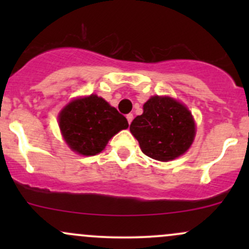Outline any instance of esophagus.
I'll return each instance as SVG.
<instances>
[{"instance_id":"1","label":"esophagus","mask_w":249,"mask_h":249,"mask_svg":"<svg viewBox=\"0 0 249 249\" xmlns=\"http://www.w3.org/2000/svg\"><path fill=\"white\" fill-rule=\"evenodd\" d=\"M126 119H127L128 124H131V122H132V119H133L132 113H128V115H126Z\"/></svg>"}]
</instances>
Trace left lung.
<instances>
[{
  "label": "left lung",
  "mask_w": 249,
  "mask_h": 249,
  "mask_svg": "<svg viewBox=\"0 0 249 249\" xmlns=\"http://www.w3.org/2000/svg\"><path fill=\"white\" fill-rule=\"evenodd\" d=\"M130 131L142 153L159 161H170L184 154L196 137V124L190 110L171 97L153 96L144 104Z\"/></svg>",
  "instance_id": "left-lung-1"
}]
</instances>
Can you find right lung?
<instances>
[{
    "label": "right lung",
    "mask_w": 249,
    "mask_h": 249,
    "mask_svg": "<svg viewBox=\"0 0 249 249\" xmlns=\"http://www.w3.org/2000/svg\"><path fill=\"white\" fill-rule=\"evenodd\" d=\"M65 142L75 152L95 156L121 130L128 127L124 116L96 95L71 101L58 116Z\"/></svg>",
    "instance_id": "1"
}]
</instances>
